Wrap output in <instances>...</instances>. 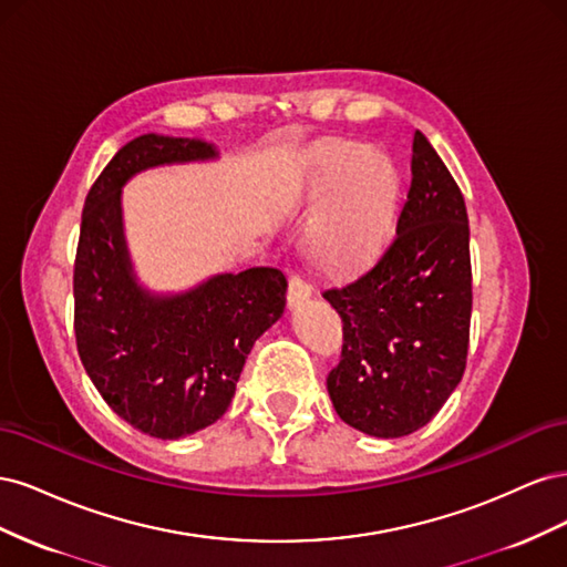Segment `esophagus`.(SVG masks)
Instances as JSON below:
<instances>
[{"label":"esophagus","mask_w":567,"mask_h":567,"mask_svg":"<svg viewBox=\"0 0 567 567\" xmlns=\"http://www.w3.org/2000/svg\"><path fill=\"white\" fill-rule=\"evenodd\" d=\"M310 296H312V286L307 284L305 279L293 277V279L288 281V293H286V298H288V305H290V307L302 305L305 300H310Z\"/></svg>","instance_id":"esophagus-1"}]
</instances>
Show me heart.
Instances as JSON below:
<instances>
[{"label":"heart","mask_w":567,"mask_h":567,"mask_svg":"<svg viewBox=\"0 0 567 567\" xmlns=\"http://www.w3.org/2000/svg\"><path fill=\"white\" fill-rule=\"evenodd\" d=\"M400 198L398 165L385 151L333 144L315 158L302 200L315 208L305 244L317 262L348 269L383 244Z\"/></svg>","instance_id":"1"}]
</instances>
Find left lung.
I'll use <instances>...</instances> for the list:
<instances>
[{"mask_svg":"<svg viewBox=\"0 0 567 567\" xmlns=\"http://www.w3.org/2000/svg\"><path fill=\"white\" fill-rule=\"evenodd\" d=\"M471 231L447 165L416 130L398 236L379 260L323 290L342 319L329 373L336 414L371 437H404L458 385L468 354Z\"/></svg>","mask_w":567,"mask_h":567,"instance_id":"left-lung-1","label":"left lung"}]
</instances>
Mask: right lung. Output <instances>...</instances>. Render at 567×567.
<instances>
[{
  "label": "right lung",
  "mask_w": 567,
  "mask_h": 567,
  "mask_svg": "<svg viewBox=\"0 0 567 567\" xmlns=\"http://www.w3.org/2000/svg\"><path fill=\"white\" fill-rule=\"evenodd\" d=\"M203 136L148 132L120 148L90 188L75 257V338L101 398L136 431L188 437L221 419L246 359L286 307L274 267L219 271L184 290H153L136 274L125 236L123 188L165 165L210 163Z\"/></svg>",
  "instance_id": "add662e5"
}]
</instances>
